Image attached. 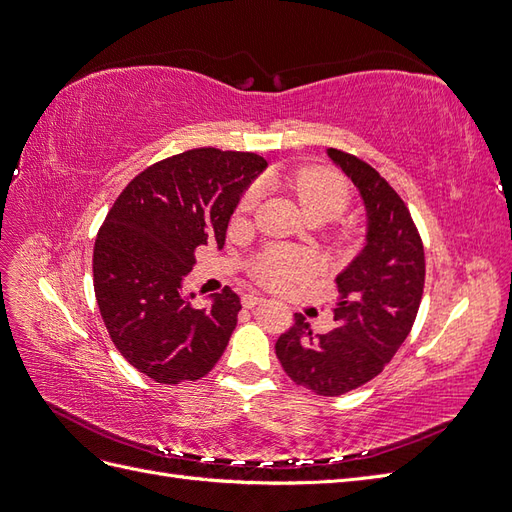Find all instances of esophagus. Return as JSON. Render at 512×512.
Masks as SVG:
<instances>
[{
	"mask_svg": "<svg viewBox=\"0 0 512 512\" xmlns=\"http://www.w3.org/2000/svg\"><path fill=\"white\" fill-rule=\"evenodd\" d=\"M265 301H267L265 297H260V294H254V292H250V294H245V297L241 299L243 307H256V305H260V303H265Z\"/></svg>",
	"mask_w": 512,
	"mask_h": 512,
	"instance_id": "1",
	"label": "esophagus"
}]
</instances>
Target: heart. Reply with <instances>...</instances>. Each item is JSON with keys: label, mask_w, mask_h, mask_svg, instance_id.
Here are the masks:
<instances>
[{"label": "heart", "mask_w": 512, "mask_h": 512, "mask_svg": "<svg viewBox=\"0 0 512 512\" xmlns=\"http://www.w3.org/2000/svg\"><path fill=\"white\" fill-rule=\"evenodd\" d=\"M290 185L297 192L305 215L322 213L327 218H335L348 205V190L344 181L329 173V170L305 168L294 175ZM254 203L256 190H250L243 198L241 209H252ZM309 271H312V260L297 250H290V247H269L254 262V275L269 286H286L294 280H301Z\"/></svg>", "instance_id": "obj_1"}]
</instances>
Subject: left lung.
<instances>
[{
    "label": "left lung",
    "instance_id": "1",
    "mask_svg": "<svg viewBox=\"0 0 512 512\" xmlns=\"http://www.w3.org/2000/svg\"><path fill=\"white\" fill-rule=\"evenodd\" d=\"M327 156L359 190L365 245L337 273L335 329L316 337L297 314L275 354L292 382L335 397L376 378L406 342L423 297L425 252L404 200L378 170L337 149Z\"/></svg>",
    "mask_w": 512,
    "mask_h": 512
}]
</instances>
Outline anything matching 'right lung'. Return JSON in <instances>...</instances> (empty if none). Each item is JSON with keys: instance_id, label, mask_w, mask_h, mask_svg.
Returning <instances> with one entry per match:
<instances>
[{"instance_id": "right-lung-1", "label": "right lung", "mask_w": 512, "mask_h": 512, "mask_svg": "<svg viewBox=\"0 0 512 512\" xmlns=\"http://www.w3.org/2000/svg\"><path fill=\"white\" fill-rule=\"evenodd\" d=\"M267 170L256 153L192 149L136 175L119 194L94 247V290L117 350L160 384L207 376L237 327L230 288L192 307L183 280L198 245L224 247L230 215Z\"/></svg>"}]
</instances>
